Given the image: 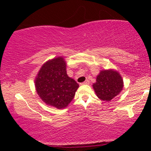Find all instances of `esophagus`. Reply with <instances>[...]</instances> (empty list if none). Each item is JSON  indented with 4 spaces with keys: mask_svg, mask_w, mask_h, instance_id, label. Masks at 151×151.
Returning a JSON list of instances; mask_svg holds the SVG:
<instances>
[{
    "mask_svg": "<svg viewBox=\"0 0 151 151\" xmlns=\"http://www.w3.org/2000/svg\"><path fill=\"white\" fill-rule=\"evenodd\" d=\"M89 83H90L89 80H86V81H85L84 83H81V85H89Z\"/></svg>",
    "mask_w": 151,
    "mask_h": 151,
    "instance_id": "obj_1",
    "label": "esophagus"
}]
</instances>
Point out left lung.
I'll return each mask as SVG.
<instances>
[{"instance_id": "8db88e82", "label": "left lung", "mask_w": 151, "mask_h": 151, "mask_svg": "<svg viewBox=\"0 0 151 151\" xmlns=\"http://www.w3.org/2000/svg\"><path fill=\"white\" fill-rule=\"evenodd\" d=\"M123 81L119 73L112 69L102 70L93 85L96 94L101 100L109 101L121 93Z\"/></svg>"}]
</instances>
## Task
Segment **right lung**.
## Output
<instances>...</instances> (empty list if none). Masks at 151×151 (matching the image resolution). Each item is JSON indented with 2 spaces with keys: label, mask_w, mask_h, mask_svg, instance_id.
Masks as SVG:
<instances>
[{
  "label": "right lung",
  "mask_w": 151,
  "mask_h": 151,
  "mask_svg": "<svg viewBox=\"0 0 151 151\" xmlns=\"http://www.w3.org/2000/svg\"><path fill=\"white\" fill-rule=\"evenodd\" d=\"M36 92L47 105L63 109L74 99L78 83L66 74V63L62 57L47 61L35 80Z\"/></svg>",
  "instance_id": "right-lung-1"
}]
</instances>
